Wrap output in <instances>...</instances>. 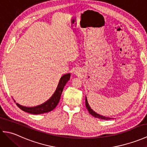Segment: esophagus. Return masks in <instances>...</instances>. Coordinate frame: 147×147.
Here are the masks:
<instances>
[{
	"label": "esophagus",
	"mask_w": 147,
	"mask_h": 147,
	"mask_svg": "<svg viewBox=\"0 0 147 147\" xmlns=\"http://www.w3.org/2000/svg\"><path fill=\"white\" fill-rule=\"evenodd\" d=\"M74 74H76V75H79L80 74V70L79 69H76L75 70H74Z\"/></svg>",
	"instance_id": "1"
}]
</instances>
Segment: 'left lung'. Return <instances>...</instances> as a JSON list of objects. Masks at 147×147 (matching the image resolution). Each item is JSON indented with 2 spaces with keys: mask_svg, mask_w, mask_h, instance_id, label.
Segmentation results:
<instances>
[{
  "mask_svg": "<svg viewBox=\"0 0 147 147\" xmlns=\"http://www.w3.org/2000/svg\"><path fill=\"white\" fill-rule=\"evenodd\" d=\"M85 104H86V109H88V111L89 112V113L91 114L92 115H93V117H96V118H98V119H104V120H109V119H111V117H105V116H103V115L97 114L96 112H95L92 109H91L90 107V106L88 104V100H87V98H86V96L85 97Z\"/></svg>",
  "mask_w": 147,
  "mask_h": 147,
  "instance_id": "1",
  "label": "left lung"
}]
</instances>
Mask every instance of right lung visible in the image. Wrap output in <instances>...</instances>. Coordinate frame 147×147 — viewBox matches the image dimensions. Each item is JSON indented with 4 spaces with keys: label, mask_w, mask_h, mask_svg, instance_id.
<instances>
[{
    "label": "right lung",
    "mask_w": 147,
    "mask_h": 147,
    "mask_svg": "<svg viewBox=\"0 0 147 147\" xmlns=\"http://www.w3.org/2000/svg\"><path fill=\"white\" fill-rule=\"evenodd\" d=\"M71 73H67L64 74L62 76L58 85L57 86L55 91L52 96L47 101L43 103V104L35 106V107H25V106L21 105L18 103H16V105L18 107L21 109L22 111H23L28 113L32 114H40L43 113H47L51 111L55 108L56 106L59 104V102L60 100L61 96L62 94V92L63 91L64 87L65 84L67 83L69 80L70 79ZM15 102V100H14Z\"/></svg>",
    "instance_id": "right-lung-1"
}]
</instances>
